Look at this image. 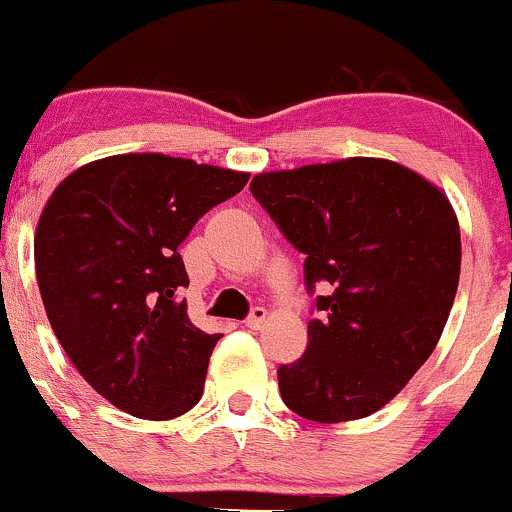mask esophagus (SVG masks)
<instances>
[{
	"instance_id": "obj_1",
	"label": "esophagus",
	"mask_w": 512,
	"mask_h": 512,
	"mask_svg": "<svg viewBox=\"0 0 512 512\" xmlns=\"http://www.w3.org/2000/svg\"><path fill=\"white\" fill-rule=\"evenodd\" d=\"M265 322H267V309L265 307H252L250 317L245 319V327L247 329H260Z\"/></svg>"
}]
</instances>
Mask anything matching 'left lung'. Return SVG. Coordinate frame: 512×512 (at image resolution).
Segmentation results:
<instances>
[{
  "label": "left lung",
  "instance_id": "1",
  "mask_svg": "<svg viewBox=\"0 0 512 512\" xmlns=\"http://www.w3.org/2000/svg\"><path fill=\"white\" fill-rule=\"evenodd\" d=\"M257 203L324 282L302 359L277 369L282 401L339 423L389 404L441 339L461 275V230L446 195L394 160L347 158L260 173Z\"/></svg>",
  "mask_w": 512,
  "mask_h": 512
}]
</instances>
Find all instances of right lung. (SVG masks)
Segmentation results:
<instances>
[{
  "instance_id": "add662e5",
  "label": "right lung",
  "mask_w": 512,
  "mask_h": 512,
  "mask_svg": "<svg viewBox=\"0 0 512 512\" xmlns=\"http://www.w3.org/2000/svg\"><path fill=\"white\" fill-rule=\"evenodd\" d=\"M247 173L163 153L81 165L51 193L34 235L46 317L71 364L116 409L168 421L203 396L220 334L188 319L178 247Z\"/></svg>"
}]
</instances>
